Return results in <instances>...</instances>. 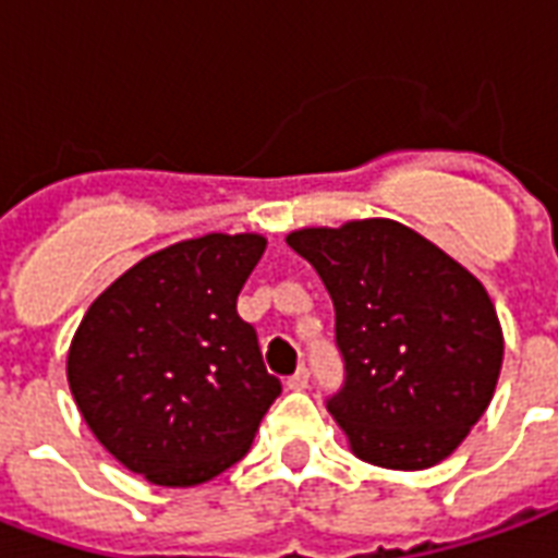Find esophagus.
Returning a JSON list of instances; mask_svg holds the SVG:
<instances>
[{
    "label": "esophagus",
    "mask_w": 558,
    "mask_h": 558,
    "mask_svg": "<svg viewBox=\"0 0 558 558\" xmlns=\"http://www.w3.org/2000/svg\"><path fill=\"white\" fill-rule=\"evenodd\" d=\"M307 384H311V373H307V366H301L299 373L287 378V387H290V390H307Z\"/></svg>",
    "instance_id": "1"
}]
</instances>
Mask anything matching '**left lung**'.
Instances as JSON below:
<instances>
[{"mask_svg":"<svg viewBox=\"0 0 558 558\" xmlns=\"http://www.w3.org/2000/svg\"><path fill=\"white\" fill-rule=\"evenodd\" d=\"M307 259L337 313L345 381L328 411L361 461L435 468L494 399L502 328L494 301L435 242L390 218L304 227Z\"/></svg>","mask_w":558,"mask_h":558,"instance_id":"left-lung-1","label":"left lung"}]
</instances>
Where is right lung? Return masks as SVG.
<instances>
[{"label": "right lung", "mask_w": 558, "mask_h": 558, "mask_svg": "<svg viewBox=\"0 0 558 558\" xmlns=\"http://www.w3.org/2000/svg\"><path fill=\"white\" fill-rule=\"evenodd\" d=\"M259 233H206L156 251L94 301L68 352L94 437L153 485L209 482L251 449L280 396L254 325L236 313Z\"/></svg>", "instance_id": "1"}]
</instances>
